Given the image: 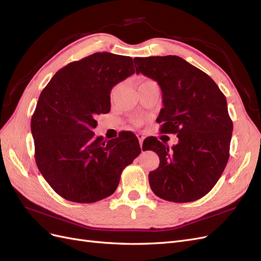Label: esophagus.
Returning <instances> with one entry per match:
<instances>
[{
  "instance_id": "obj_1",
  "label": "esophagus",
  "mask_w": 261,
  "mask_h": 261,
  "mask_svg": "<svg viewBox=\"0 0 261 261\" xmlns=\"http://www.w3.org/2000/svg\"><path fill=\"white\" fill-rule=\"evenodd\" d=\"M137 138H138V140H139V145H140V148L143 149V143H144L145 136L143 135V134H137Z\"/></svg>"
}]
</instances>
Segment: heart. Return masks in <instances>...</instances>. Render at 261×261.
Wrapping results in <instances>:
<instances>
[{"instance_id":"obj_1","label":"heart","mask_w":261,"mask_h":261,"mask_svg":"<svg viewBox=\"0 0 261 261\" xmlns=\"http://www.w3.org/2000/svg\"><path fill=\"white\" fill-rule=\"evenodd\" d=\"M150 82H152V81H146V82H144V83H150ZM144 83H143V84H144Z\"/></svg>"}]
</instances>
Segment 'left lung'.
Returning a JSON list of instances; mask_svg holds the SVG:
<instances>
[{
	"mask_svg": "<svg viewBox=\"0 0 261 261\" xmlns=\"http://www.w3.org/2000/svg\"><path fill=\"white\" fill-rule=\"evenodd\" d=\"M136 73L151 78L162 91L158 123L161 133L176 134L169 148L156 138L145 144L159 155L149 173L152 192L173 202H191L217 184L230 156L233 123L225 96L211 77L176 55L134 59ZM144 150V145H143Z\"/></svg>",
	"mask_w": 261,
	"mask_h": 261,
	"instance_id": "left-lung-1",
	"label": "left lung"
}]
</instances>
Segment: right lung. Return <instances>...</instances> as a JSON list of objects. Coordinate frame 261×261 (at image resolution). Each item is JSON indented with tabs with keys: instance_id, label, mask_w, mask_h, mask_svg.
<instances>
[{
	"instance_id": "right-lung-1",
	"label": "right lung",
	"mask_w": 261,
	"mask_h": 261,
	"mask_svg": "<svg viewBox=\"0 0 261 261\" xmlns=\"http://www.w3.org/2000/svg\"><path fill=\"white\" fill-rule=\"evenodd\" d=\"M134 73L132 58L97 52L61 68L39 97L31 118L36 163L66 200L90 203L111 196L140 153L130 132L108 143L92 132L96 116L110 112L113 87Z\"/></svg>"
}]
</instances>
